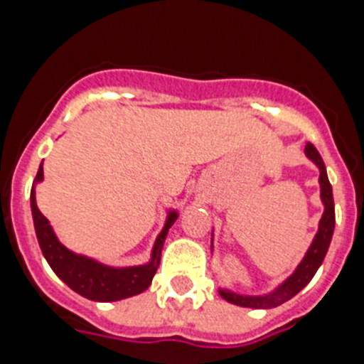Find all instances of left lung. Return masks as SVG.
<instances>
[{
	"mask_svg": "<svg viewBox=\"0 0 364 364\" xmlns=\"http://www.w3.org/2000/svg\"><path fill=\"white\" fill-rule=\"evenodd\" d=\"M306 156L314 161L315 164L321 170V200L324 203V214H322L321 221H318V230L315 235L314 242L309 245L306 257L302 258V262L299 264V267L295 269V273L287 278L286 282H282L280 286L271 291L269 295L262 296H247V295H238V293H232L229 289H220V295L230 302V304L243 306V308H255V309H269L277 308V306L284 304L289 299L296 295V293L302 289L304 286H308V282L314 278V274L317 273V269L321 267L322 260L326 257L328 247H330L331 236H333L335 229V207H333V194H331V185L328 181L326 166H324V161H322L321 154L317 151V148L311 143L306 144Z\"/></svg>",
	"mask_w": 364,
	"mask_h": 364,
	"instance_id": "8db88e82",
	"label": "left lung"
}]
</instances>
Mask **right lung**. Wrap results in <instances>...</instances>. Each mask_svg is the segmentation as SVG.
Listing matches in <instances>:
<instances>
[{
    "instance_id": "1",
    "label": "right lung",
    "mask_w": 364,
    "mask_h": 364,
    "mask_svg": "<svg viewBox=\"0 0 364 364\" xmlns=\"http://www.w3.org/2000/svg\"><path fill=\"white\" fill-rule=\"evenodd\" d=\"M42 179L43 168L40 164L34 183L42 181ZM31 210H33L38 243H40V249H42L47 264L50 265V269L55 271L58 278H62L73 291H77L78 295L86 296L90 300H97V302H113V300L128 299V296L139 295L144 289H148L151 278L159 267L164 238L168 235V229L173 225V221L178 220V213L170 210L166 223H164L163 230L154 243L151 258L148 264L117 269V267L99 264V262L82 257V255H75L58 242L55 230L49 225V220L38 208L36 198H34V186L31 191Z\"/></svg>"
}]
</instances>
